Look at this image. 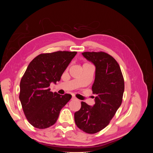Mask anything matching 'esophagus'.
<instances>
[{"label": "esophagus", "mask_w": 153, "mask_h": 153, "mask_svg": "<svg viewBox=\"0 0 153 153\" xmlns=\"http://www.w3.org/2000/svg\"><path fill=\"white\" fill-rule=\"evenodd\" d=\"M71 100H76L77 99H76V98H75V97H74V96H73V97H72V98H71Z\"/></svg>", "instance_id": "esophagus-1"}]
</instances>
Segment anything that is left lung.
<instances>
[{"label": "left lung", "instance_id": "8db88e82", "mask_svg": "<svg viewBox=\"0 0 153 153\" xmlns=\"http://www.w3.org/2000/svg\"><path fill=\"white\" fill-rule=\"evenodd\" d=\"M82 54L96 67L92 90L97 96L93 106L82 101L80 109L75 113V121L81 130L93 134L107 126L121 106L124 81L119 64L109 54L103 52Z\"/></svg>", "mask_w": 153, "mask_h": 153}]
</instances>
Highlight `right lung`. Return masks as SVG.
<instances>
[{"label": "right lung", "mask_w": 153, "mask_h": 153, "mask_svg": "<svg viewBox=\"0 0 153 153\" xmlns=\"http://www.w3.org/2000/svg\"><path fill=\"white\" fill-rule=\"evenodd\" d=\"M76 52L58 51L41 53L29 64L20 84L19 98L27 119L39 129L52 126L71 95L50 91L52 82H59Z\"/></svg>", "instance_id": "1"}]
</instances>
